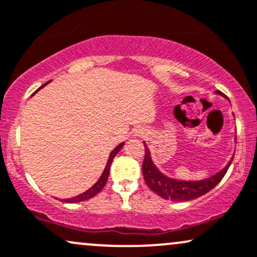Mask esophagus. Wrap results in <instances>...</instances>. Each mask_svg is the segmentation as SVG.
Here are the masks:
<instances>
[{
	"instance_id": "esophagus-1",
	"label": "esophagus",
	"mask_w": 257,
	"mask_h": 257,
	"mask_svg": "<svg viewBox=\"0 0 257 257\" xmlns=\"http://www.w3.org/2000/svg\"><path fill=\"white\" fill-rule=\"evenodd\" d=\"M143 134H144V132L142 131V129H137V131H135V135H137V137H143Z\"/></svg>"
}]
</instances>
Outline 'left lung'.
<instances>
[{
	"label": "left lung",
	"instance_id": "1",
	"mask_svg": "<svg viewBox=\"0 0 257 257\" xmlns=\"http://www.w3.org/2000/svg\"><path fill=\"white\" fill-rule=\"evenodd\" d=\"M216 92L223 96L221 91ZM178 107L179 106L176 107L174 112H177ZM144 146H145V157H144L143 162V174L145 183L154 193H156L163 199L171 200V201H189V200L205 195L221 182L233 161L230 160V162L225 166L223 170L211 178L200 180V182H182V180L171 179L163 176L152 162L149 149L146 148V145Z\"/></svg>",
	"mask_w": 257,
	"mask_h": 257
}]
</instances>
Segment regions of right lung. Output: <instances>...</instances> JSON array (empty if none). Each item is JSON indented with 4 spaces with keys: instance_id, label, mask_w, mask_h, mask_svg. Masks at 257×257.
<instances>
[{
    "instance_id": "add662e5",
    "label": "right lung",
    "mask_w": 257,
    "mask_h": 257,
    "mask_svg": "<svg viewBox=\"0 0 257 257\" xmlns=\"http://www.w3.org/2000/svg\"><path fill=\"white\" fill-rule=\"evenodd\" d=\"M49 83H50V81H47L46 84H49ZM46 84H44V85H42L41 87H44L45 85H46ZM41 87H40V89H41ZM38 90H36V91H38ZM123 145H124V143L119 144V145H118L117 148H115L114 150L111 152V155H109V159H108V161H107V165L105 167V171H103L102 176L100 177V179H98L97 182L95 183V184L89 189V190H86L85 193L80 194V195L72 197V199H64L63 201L64 202H80V201H85V200H89V199H91V197H94L95 195H97V194L100 193V191L103 189V187L106 185L107 179H108V176H109V168H111L112 161H113L114 156L118 154V152H119L120 149L123 148Z\"/></svg>"
}]
</instances>
